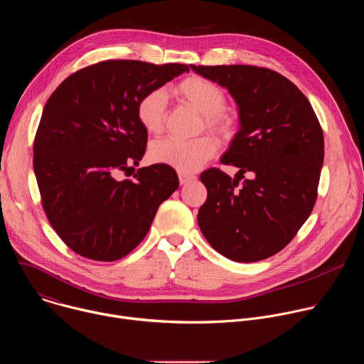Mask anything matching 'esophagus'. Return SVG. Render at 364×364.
Returning a JSON list of instances; mask_svg holds the SVG:
<instances>
[{"label":"esophagus","mask_w":364,"mask_h":364,"mask_svg":"<svg viewBox=\"0 0 364 364\" xmlns=\"http://www.w3.org/2000/svg\"><path fill=\"white\" fill-rule=\"evenodd\" d=\"M178 180H180V184H188L191 181L196 180V176L193 174H187V173H178Z\"/></svg>","instance_id":"34e87169"}]
</instances>
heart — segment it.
Instances as JSON below:
<instances>
[{"instance_id":"obj_1","label":"heart","mask_w":364,"mask_h":364,"mask_svg":"<svg viewBox=\"0 0 364 364\" xmlns=\"http://www.w3.org/2000/svg\"><path fill=\"white\" fill-rule=\"evenodd\" d=\"M173 93L177 99L203 114V127L205 129L220 138H229L233 134L235 122L225 111L228 97L219 85L201 76H188L173 87ZM166 92L163 89H151L136 103V119L148 134L159 135L166 125ZM216 151L218 142L207 135L188 141L164 138L149 145L148 157L155 164L168 166L180 173H194L209 161Z\"/></svg>"}]
</instances>
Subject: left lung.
<instances>
[{
	"mask_svg": "<svg viewBox=\"0 0 364 364\" xmlns=\"http://www.w3.org/2000/svg\"><path fill=\"white\" fill-rule=\"evenodd\" d=\"M190 68L229 90L240 124L222 157L239 168L236 177L219 168L200 176L207 188L197 215L200 230L232 261H262L282 250L313 212L324 161L321 125L305 95L275 70Z\"/></svg>",
	"mask_w": 364,
	"mask_h": 364,
	"instance_id": "obj_1",
	"label": "left lung"
}]
</instances>
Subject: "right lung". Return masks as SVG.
I'll return each mask as SVG.
<instances>
[{
    "label": "right lung",
    "mask_w": 364,
    "mask_h": 364,
    "mask_svg": "<svg viewBox=\"0 0 364 364\" xmlns=\"http://www.w3.org/2000/svg\"><path fill=\"white\" fill-rule=\"evenodd\" d=\"M184 72L180 63L105 60L70 75L46 102L34 174L51 228L77 255L100 262L127 256L177 190L176 170L163 164L138 168L135 180L115 176L145 154L138 100Z\"/></svg>",
    "instance_id": "obj_1"
}]
</instances>
